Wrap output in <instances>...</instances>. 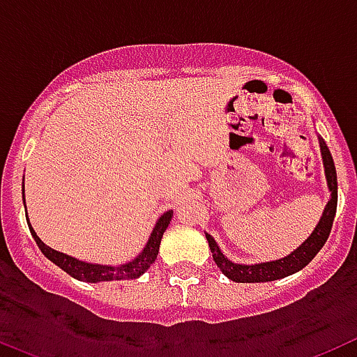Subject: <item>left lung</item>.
Listing matches in <instances>:
<instances>
[{"label": "left lung", "instance_id": "left-lung-1", "mask_svg": "<svg viewBox=\"0 0 357 357\" xmlns=\"http://www.w3.org/2000/svg\"><path fill=\"white\" fill-rule=\"evenodd\" d=\"M318 144H320L321 160H324V172H326L327 188H329V202H327L326 209L321 213L320 222L317 223L314 230L311 232L307 239L302 245L295 248L291 254L286 257H280L275 261H266V263H254V264H241L230 261L222 248L218 247V243L214 238L206 232L207 243L213 252V259L218 264V268L222 270L225 277H229L234 282H270V280L284 279V277L293 275L304 266H307L313 261L314 255L321 250V247L326 245L327 238L333 229L334 214H336V206H338V178H336V168H334V160L331 155L329 148H327L326 141L318 135Z\"/></svg>", "mask_w": 357, "mask_h": 357}]
</instances>
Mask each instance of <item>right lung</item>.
Instances as JSON below:
<instances>
[{
  "mask_svg": "<svg viewBox=\"0 0 357 357\" xmlns=\"http://www.w3.org/2000/svg\"><path fill=\"white\" fill-rule=\"evenodd\" d=\"M23 200H24V184H23ZM172 216H173V211H166L164 214H160L143 250L135 255L134 259L123 264L85 263V261L77 259V257H71V255L64 254V252L53 250L52 247L44 245V243L40 241L39 236L36 234L33 227L30 225V220H28V229H30L31 238L36 239L37 247L40 248V252H43V254L46 255L52 263H55L56 266L62 268L66 273H69V275L75 277V279L78 280H84V282H109V280L137 279V277H141L144 272H146L151 264L155 263L157 254H159L160 239H162L164 230L168 229L169 222H172Z\"/></svg>",
  "mask_w": 357,
  "mask_h": 357,
  "instance_id": "right-lung-1",
  "label": "right lung"
}]
</instances>
